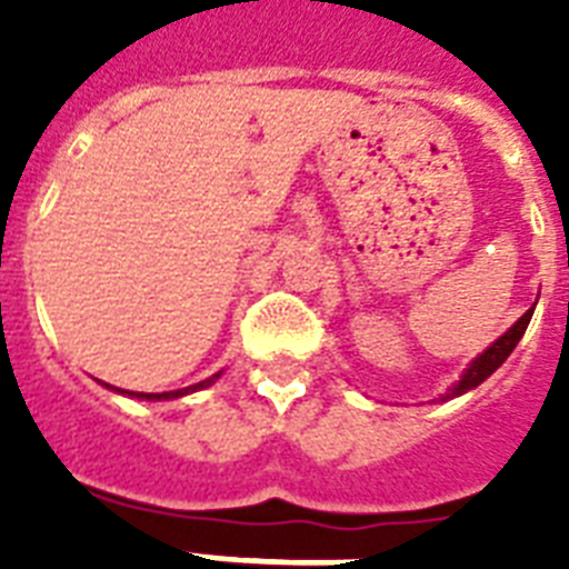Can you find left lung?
<instances>
[{"mask_svg":"<svg viewBox=\"0 0 569 569\" xmlns=\"http://www.w3.org/2000/svg\"><path fill=\"white\" fill-rule=\"evenodd\" d=\"M531 312H535V307H531V310L522 312L520 321H517L513 328L505 330L502 337L496 339L493 346L487 348L485 355H478L476 360L469 363L467 372L460 375L458 383H455V387H451L449 392H446V396H442V398L463 396V392H469V389H476L478 383H485V380L490 378V375H493L496 369H499V366H502L505 360H508V357H511V351H513V348H517V342H520V339H522V333H526V328H529Z\"/></svg>","mask_w":569,"mask_h":569,"instance_id":"1","label":"left lung"}]
</instances>
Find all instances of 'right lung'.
<instances>
[{
  "instance_id": "1",
  "label": "right lung",
  "mask_w": 569,
  "mask_h": 569,
  "mask_svg": "<svg viewBox=\"0 0 569 569\" xmlns=\"http://www.w3.org/2000/svg\"><path fill=\"white\" fill-rule=\"evenodd\" d=\"M214 378H218V375H212V378L200 380V383H194V387L177 389V392H129V389H120V392H127V396H136V398H147V401H162V398H180V396H189V392H194V389L209 387V383H212Z\"/></svg>"
}]
</instances>
